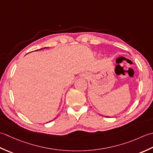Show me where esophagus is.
Returning a JSON list of instances; mask_svg holds the SVG:
<instances>
[{"mask_svg": "<svg viewBox=\"0 0 153 153\" xmlns=\"http://www.w3.org/2000/svg\"><path fill=\"white\" fill-rule=\"evenodd\" d=\"M82 76H84V77H85V78H86V76H87V75H86V74H83V75H82Z\"/></svg>", "mask_w": 153, "mask_h": 153, "instance_id": "esophagus-1", "label": "esophagus"}]
</instances>
